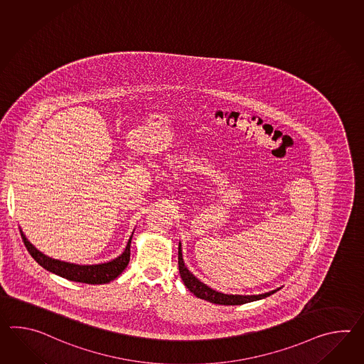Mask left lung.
I'll return each mask as SVG.
<instances>
[{"label": "left lung", "mask_w": 364, "mask_h": 364, "mask_svg": "<svg viewBox=\"0 0 364 364\" xmlns=\"http://www.w3.org/2000/svg\"><path fill=\"white\" fill-rule=\"evenodd\" d=\"M178 272L180 277L183 279V282L186 286V289L193 292L194 295L200 299L208 300L214 304H220V306H240L245 303H251L256 300L264 299L270 296L272 294H274L277 290L269 291L265 294H259V295H228L223 292L213 290L209 286H206L205 283H202L200 279H197L186 267L184 259H183V253H181V244L178 242Z\"/></svg>", "instance_id": "1"}]
</instances>
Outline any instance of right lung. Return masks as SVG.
<instances>
[{
  "label": "right lung",
  "instance_id": "add662e5",
  "mask_svg": "<svg viewBox=\"0 0 364 364\" xmlns=\"http://www.w3.org/2000/svg\"><path fill=\"white\" fill-rule=\"evenodd\" d=\"M21 236L23 239L27 251L30 252L33 259L46 270L74 282L102 284V283L111 282L114 278H117L124 272V269L128 267L130 259V242H132L133 234L130 236L127 248L122 252V255L109 262L97 264V265H77V264H70L60 259H50L44 253L38 251L33 244L26 239L22 230H21Z\"/></svg>",
  "mask_w": 364,
  "mask_h": 364
}]
</instances>
